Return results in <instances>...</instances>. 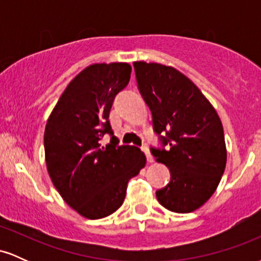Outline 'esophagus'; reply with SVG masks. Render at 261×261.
I'll return each instance as SVG.
<instances>
[{
    "label": "esophagus",
    "instance_id": "obj_1",
    "mask_svg": "<svg viewBox=\"0 0 261 261\" xmlns=\"http://www.w3.org/2000/svg\"><path fill=\"white\" fill-rule=\"evenodd\" d=\"M142 151H143V153L146 154L147 162H149V163H151V162H153V155L151 154V152H149V149H148L147 146H142Z\"/></svg>",
    "mask_w": 261,
    "mask_h": 261
}]
</instances>
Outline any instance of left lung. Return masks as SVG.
I'll use <instances>...</instances> for the list:
<instances>
[{"label":"left lung","mask_w":261,"mask_h":261,"mask_svg":"<svg viewBox=\"0 0 261 261\" xmlns=\"http://www.w3.org/2000/svg\"><path fill=\"white\" fill-rule=\"evenodd\" d=\"M134 68L162 143V148L151 147V153L170 172V181L155 191L157 200L178 214L195 211L212 196L226 168L220 116L201 91L174 67L137 61Z\"/></svg>","instance_id":"8db88e82"}]
</instances>
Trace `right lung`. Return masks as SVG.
I'll use <instances>...</instances> for the list:
<instances>
[{"mask_svg": "<svg viewBox=\"0 0 261 261\" xmlns=\"http://www.w3.org/2000/svg\"><path fill=\"white\" fill-rule=\"evenodd\" d=\"M130 74L126 62L88 66L66 87L45 127V161L53 184L68 206L89 220L120 207L128 180L146 164L140 148L119 145L109 121L113 101ZM106 133L111 142L104 148L99 141Z\"/></svg>", "mask_w": 261, "mask_h": 261, "instance_id": "1", "label": "right lung"}]
</instances>
